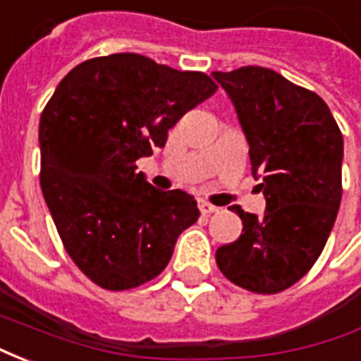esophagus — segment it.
I'll use <instances>...</instances> for the list:
<instances>
[{
  "label": "esophagus",
  "mask_w": 361,
  "mask_h": 361,
  "mask_svg": "<svg viewBox=\"0 0 361 361\" xmlns=\"http://www.w3.org/2000/svg\"><path fill=\"white\" fill-rule=\"evenodd\" d=\"M199 211L203 212V214H212V212L219 211V207H214V204L204 201V199H199Z\"/></svg>",
  "instance_id": "34e87169"
}]
</instances>
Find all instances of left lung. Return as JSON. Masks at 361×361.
Returning <instances> with one entry per match:
<instances>
[{"label": "left lung", "instance_id": "left-lung-1", "mask_svg": "<svg viewBox=\"0 0 361 361\" xmlns=\"http://www.w3.org/2000/svg\"><path fill=\"white\" fill-rule=\"evenodd\" d=\"M238 111L261 180L263 216L230 207L242 235L216 250L230 282L279 294L310 271L325 247L342 199L344 141L325 100L267 67L212 71Z\"/></svg>", "mask_w": 361, "mask_h": 361}]
</instances>
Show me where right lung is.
<instances>
[{
	"label": "right lung",
	"instance_id": "add662e5",
	"mask_svg": "<svg viewBox=\"0 0 361 361\" xmlns=\"http://www.w3.org/2000/svg\"><path fill=\"white\" fill-rule=\"evenodd\" d=\"M201 71H178L139 54L82 61L40 116V185L63 247L94 284L131 290L172 259L199 219L185 191H160L135 173L164 147L183 114L216 92Z\"/></svg>",
	"mask_w": 361,
	"mask_h": 361
}]
</instances>
